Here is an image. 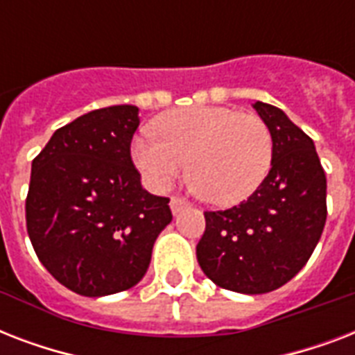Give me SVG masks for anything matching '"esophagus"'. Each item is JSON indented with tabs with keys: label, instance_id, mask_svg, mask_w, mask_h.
<instances>
[{
	"label": "esophagus",
	"instance_id": "1",
	"mask_svg": "<svg viewBox=\"0 0 355 355\" xmlns=\"http://www.w3.org/2000/svg\"><path fill=\"white\" fill-rule=\"evenodd\" d=\"M169 206H171V211L177 216V214H180V211L184 210V208H188V202L184 199H178V197H173L171 202H169Z\"/></svg>",
	"mask_w": 355,
	"mask_h": 355
}]
</instances>
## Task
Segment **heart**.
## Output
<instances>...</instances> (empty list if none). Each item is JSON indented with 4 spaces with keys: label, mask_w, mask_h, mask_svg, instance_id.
Here are the masks:
<instances>
[{
    "label": "heart",
    "mask_w": 355,
    "mask_h": 355,
    "mask_svg": "<svg viewBox=\"0 0 355 355\" xmlns=\"http://www.w3.org/2000/svg\"><path fill=\"white\" fill-rule=\"evenodd\" d=\"M156 136H138L132 156L145 180L166 191L186 169L191 186L216 205H236L259 188L272 166V134L258 116L228 107H189L156 121Z\"/></svg>",
    "instance_id": "obj_1"
}]
</instances>
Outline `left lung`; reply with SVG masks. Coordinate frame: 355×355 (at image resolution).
<instances>
[{"label": "left lung", "instance_id": "obj_1", "mask_svg": "<svg viewBox=\"0 0 355 355\" xmlns=\"http://www.w3.org/2000/svg\"><path fill=\"white\" fill-rule=\"evenodd\" d=\"M272 134L269 175L241 205L205 211L200 269L216 286L245 295L275 291L304 265L324 230L326 175L313 139L267 103H254Z\"/></svg>", "mask_w": 355, "mask_h": 355}]
</instances>
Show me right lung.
<instances>
[{"label":"right lung","mask_w":355,"mask_h":355,"mask_svg":"<svg viewBox=\"0 0 355 355\" xmlns=\"http://www.w3.org/2000/svg\"><path fill=\"white\" fill-rule=\"evenodd\" d=\"M138 125L132 105L92 110L55 130L33 160L27 234L42 265L77 295L136 286L173 219L169 199L141 188L130 158Z\"/></svg>","instance_id":"right-lung-1"}]
</instances>
